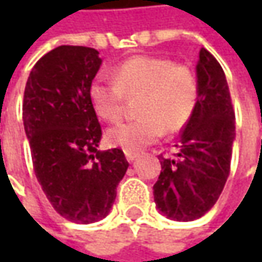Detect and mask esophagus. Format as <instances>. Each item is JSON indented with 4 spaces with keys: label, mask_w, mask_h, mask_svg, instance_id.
I'll return each mask as SVG.
<instances>
[{
    "label": "esophagus",
    "mask_w": 262,
    "mask_h": 262,
    "mask_svg": "<svg viewBox=\"0 0 262 262\" xmlns=\"http://www.w3.org/2000/svg\"><path fill=\"white\" fill-rule=\"evenodd\" d=\"M125 157L128 162H133V160H136L137 157H138V153L137 151H131V150H125Z\"/></svg>",
    "instance_id": "esophagus-1"
}]
</instances>
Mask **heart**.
Returning a JSON list of instances; mask_svg holds the SVG:
<instances>
[{
    "label": "heart",
    "mask_w": 262,
    "mask_h": 262,
    "mask_svg": "<svg viewBox=\"0 0 262 262\" xmlns=\"http://www.w3.org/2000/svg\"><path fill=\"white\" fill-rule=\"evenodd\" d=\"M198 93L192 68L147 55L128 58L115 68V80L97 77L89 89L96 114L109 122L121 119L125 99L138 97V118L112 126L106 136L112 146L131 151L151 144L165 131H181L195 111Z\"/></svg>",
    "instance_id": "1"
}]
</instances>
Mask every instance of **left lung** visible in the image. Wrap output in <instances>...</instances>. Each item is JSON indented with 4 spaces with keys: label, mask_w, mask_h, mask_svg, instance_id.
<instances>
[{
    "label": "left lung",
    "mask_w": 262,
    "mask_h": 262,
    "mask_svg": "<svg viewBox=\"0 0 262 262\" xmlns=\"http://www.w3.org/2000/svg\"><path fill=\"white\" fill-rule=\"evenodd\" d=\"M198 102L184 126L176 151L159 156L162 170L153 186L159 211L191 222L216 204L230 173L235 111L222 66L201 48L196 64Z\"/></svg>",
    "instance_id": "1"
}]
</instances>
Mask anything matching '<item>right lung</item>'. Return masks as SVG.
I'll use <instances>...</instances> for the list:
<instances>
[{"label":"right lung","instance_id":"right-lung-1","mask_svg":"<svg viewBox=\"0 0 262 262\" xmlns=\"http://www.w3.org/2000/svg\"><path fill=\"white\" fill-rule=\"evenodd\" d=\"M100 64L93 48L58 46L32 68L23 99L37 182L58 214L83 225L109 214L128 169L121 148L97 150L102 126L89 89Z\"/></svg>","mask_w":262,"mask_h":262}]
</instances>
